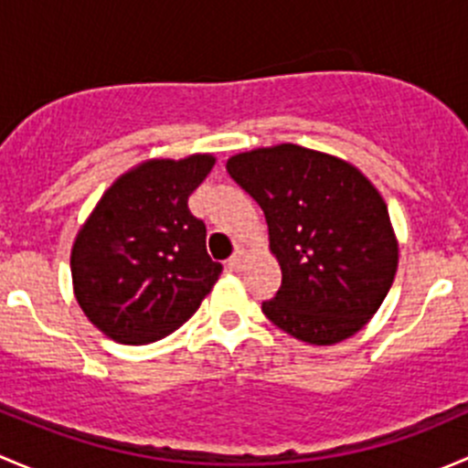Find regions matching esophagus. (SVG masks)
<instances>
[{"label": "esophagus", "mask_w": 468, "mask_h": 468, "mask_svg": "<svg viewBox=\"0 0 468 468\" xmlns=\"http://www.w3.org/2000/svg\"><path fill=\"white\" fill-rule=\"evenodd\" d=\"M244 262H247V251H244V249H238V251L230 256L229 269H230V271H239V269L244 267Z\"/></svg>", "instance_id": "1"}]
</instances>
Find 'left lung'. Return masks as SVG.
<instances>
[{
  "label": "left lung",
  "mask_w": 468,
  "mask_h": 468,
  "mask_svg": "<svg viewBox=\"0 0 468 468\" xmlns=\"http://www.w3.org/2000/svg\"><path fill=\"white\" fill-rule=\"evenodd\" d=\"M230 178L258 201L282 282L262 313L301 342L351 337L385 301L399 244L369 178L335 155L299 144L238 154Z\"/></svg>",
  "instance_id": "1"
}]
</instances>
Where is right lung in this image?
<instances>
[{
  "label": "right lung",
  "instance_id": "right-lung-1",
  "mask_svg": "<svg viewBox=\"0 0 468 468\" xmlns=\"http://www.w3.org/2000/svg\"><path fill=\"white\" fill-rule=\"evenodd\" d=\"M215 158L146 160L117 178L72 247L74 294L120 344H151L183 325L221 273L206 224L187 207Z\"/></svg>",
  "mask_w": 468,
  "mask_h": 468
}]
</instances>
